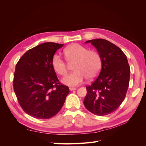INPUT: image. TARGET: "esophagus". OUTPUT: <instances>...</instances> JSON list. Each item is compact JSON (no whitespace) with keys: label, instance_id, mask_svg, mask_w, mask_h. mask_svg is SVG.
Returning a JSON list of instances; mask_svg holds the SVG:
<instances>
[{"label":"esophagus","instance_id":"obj_1","mask_svg":"<svg viewBox=\"0 0 146 146\" xmlns=\"http://www.w3.org/2000/svg\"><path fill=\"white\" fill-rule=\"evenodd\" d=\"M77 90L76 88H73V87H70L69 88L70 91H74V90Z\"/></svg>","mask_w":146,"mask_h":146}]
</instances>
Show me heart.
<instances>
[{
	"mask_svg": "<svg viewBox=\"0 0 146 146\" xmlns=\"http://www.w3.org/2000/svg\"><path fill=\"white\" fill-rule=\"evenodd\" d=\"M64 54L69 64L74 63L72 68L74 72L62 79L64 85L76 86L82 83L85 78L91 80L98 76L102 67V60L98 52L88 50L78 44H73L65 48ZM52 65L60 76H65L67 74L68 64L59 55L53 56Z\"/></svg>",
	"mask_w": 146,
	"mask_h": 146,
	"instance_id": "1",
	"label": "heart"
}]
</instances>
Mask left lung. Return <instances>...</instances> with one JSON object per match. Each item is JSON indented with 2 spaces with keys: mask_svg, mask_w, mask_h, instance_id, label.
<instances>
[{
  "mask_svg": "<svg viewBox=\"0 0 146 146\" xmlns=\"http://www.w3.org/2000/svg\"><path fill=\"white\" fill-rule=\"evenodd\" d=\"M93 45L101 57L99 76L86 87L83 104L88 111L98 116L114 112L124 100L129 85L130 69L127 56L120 48L104 39L86 41Z\"/></svg>",
  "mask_w": 146,
  "mask_h": 146,
  "instance_id": "1",
  "label": "left lung"
}]
</instances>
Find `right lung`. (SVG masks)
Here are the masks:
<instances>
[{
	"label": "right lung",
	"instance_id": "1",
	"mask_svg": "<svg viewBox=\"0 0 146 146\" xmlns=\"http://www.w3.org/2000/svg\"><path fill=\"white\" fill-rule=\"evenodd\" d=\"M63 44H41L26 52L16 65L13 88L24 111L36 119L52 117L59 112L69 92L52 65V57Z\"/></svg>",
	"mask_w": 146,
	"mask_h": 146
}]
</instances>
